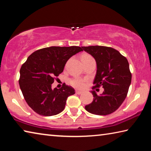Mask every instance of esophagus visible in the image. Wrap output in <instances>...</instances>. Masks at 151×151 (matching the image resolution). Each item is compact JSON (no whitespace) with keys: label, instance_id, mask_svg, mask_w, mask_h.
<instances>
[{"label":"esophagus","instance_id":"34e87169","mask_svg":"<svg viewBox=\"0 0 151 151\" xmlns=\"http://www.w3.org/2000/svg\"><path fill=\"white\" fill-rule=\"evenodd\" d=\"M76 93L77 94H81L83 93V92L80 91H76Z\"/></svg>","mask_w":151,"mask_h":151}]
</instances>
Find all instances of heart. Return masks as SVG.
<instances>
[{
	"instance_id": "b5f03b06",
	"label": "heart",
	"mask_w": 151,
	"mask_h": 151,
	"mask_svg": "<svg viewBox=\"0 0 151 151\" xmlns=\"http://www.w3.org/2000/svg\"><path fill=\"white\" fill-rule=\"evenodd\" d=\"M85 57H90V55L88 54H83L82 55L81 58ZM70 85L75 88H78V89H83L85 87V81L81 79L80 78H75L73 79H71L70 81Z\"/></svg>"
}]
</instances>
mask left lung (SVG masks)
Segmentation results:
<instances>
[{"label":"left lung","instance_id":"8db88e82","mask_svg":"<svg viewBox=\"0 0 151 151\" xmlns=\"http://www.w3.org/2000/svg\"><path fill=\"white\" fill-rule=\"evenodd\" d=\"M94 58L97 65L93 82V101L85 106L88 112L96 115H107L119 109L126 99L132 75L127 58L113 48L104 46L82 47ZM101 86L104 91L98 96L93 89Z\"/></svg>","mask_w":151,"mask_h":151}]
</instances>
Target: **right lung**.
<instances>
[{
	"instance_id": "right-lung-1",
	"label": "right lung",
	"mask_w": 151,
	"mask_h": 151,
	"mask_svg": "<svg viewBox=\"0 0 151 151\" xmlns=\"http://www.w3.org/2000/svg\"><path fill=\"white\" fill-rule=\"evenodd\" d=\"M81 47H50L35 51L28 57L20 70V88L29 106L42 116L56 115L65 107L68 96L75 89L64 83L52 89L56 77L63 73L67 60L83 51Z\"/></svg>"
}]
</instances>
